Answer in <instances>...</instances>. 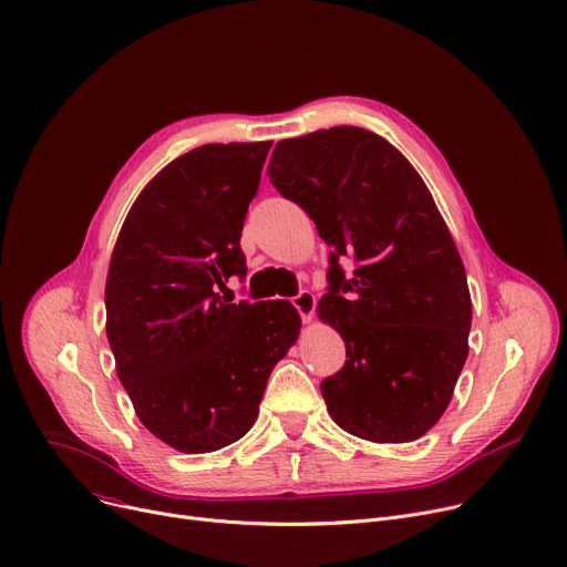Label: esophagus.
<instances>
[{"instance_id":"34e87169","label":"esophagus","mask_w":567,"mask_h":567,"mask_svg":"<svg viewBox=\"0 0 567 567\" xmlns=\"http://www.w3.org/2000/svg\"><path fill=\"white\" fill-rule=\"evenodd\" d=\"M290 301H292V307L299 311L303 322H311L313 320L318 301H316V295L311 290H299Z\"/></svg>"}]
</instances>
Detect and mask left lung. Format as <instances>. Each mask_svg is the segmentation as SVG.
I'll use <instances>...</instances> for the list:
<instances>
[{"instance_id":"1","label":"left lung","mask_w":567,"mask_h":567,"mask_svg":"<svg viewBox=\"0 0 567 567\" xmlns=\"http://www.w3.org/2000/svg\"><path fill=\"white\" fill-rule=\"evenodd\" d=\"M268 177L333 247L318 311L347 361L320 383L329 415L372 443H411L445 413L472 301L452 234L415 167L359 126L279 141ZM358 268L344 278L339 258Z\"/></svg>"}]
</instances>
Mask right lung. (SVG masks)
Instances as JSON below:
<instances>
[{
  "label": "right lung",
  "mask_w": 567,
  "mask_h": 567,
  "mask_svg": "<svg viewBox=\"0 0 567 567\" xmlns=\"http://www.w3.org/2000/svg\"><path fill=\"white\" fill-rule=\"evenodd\" d=\"M272 143H210L163 167L120 229L106 277V336L141 422L184 454L251 429L272 368L299 333L286 299L231 303L240 234Z\"/></svg>",
  "instance_id": "1"
}]
</instances>
